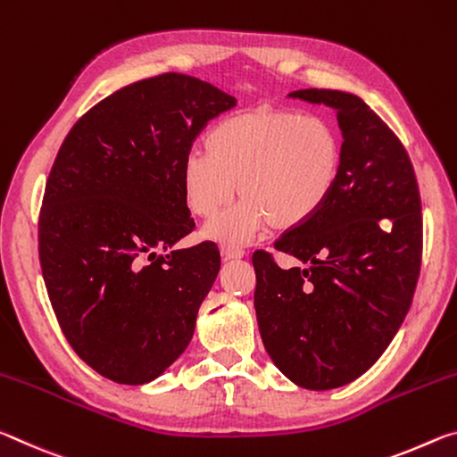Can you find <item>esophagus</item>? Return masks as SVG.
Returning a JSON list of instances; mask_svg holds the SVG:
<instances>
[{"label":"esophagus","instance_id":"obj_1","mask_svg":"<svg viewBox=\"0 0 457 457\" xmlns=\"http://www.w3.org/2000/svg\"><path fill=\"white\" fill-rule=\"evenodd\" d=\"M222 257L230 261V259H241L245 257V251L241 249V246L237 245H222Z\"/></svg>","mask_w":457,"mask_h":457}]
</instances>
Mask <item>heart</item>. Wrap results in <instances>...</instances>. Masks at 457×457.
I'll return each instance as SVG.
<instances>
[{"instance_id":"obj_1","label":"heart","mask_w":457,"mask_h":457,"mask_svg":"<svg viewBox=\"0 0 457 457\" xmlns=\"http://www.w3.org/2000/svg\"><path fill=\"white\" fill-rule=\"evenodd\" d=\"M206 154L182 163V190L200 219L227 206L235 211L208 224L206 235L227 245L245 243L261 227L297 228L330 200L342 171V137L328 119L259 107L216 123Z\"/></svg>"}]
</instances>
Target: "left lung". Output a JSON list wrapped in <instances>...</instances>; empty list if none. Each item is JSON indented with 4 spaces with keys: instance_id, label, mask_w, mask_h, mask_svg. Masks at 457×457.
Here are the masks:
<instances>
[{
    "instance_id": "obj_1",
    "label": "left lung",
    "mask_w": 457,
    "mask_h": 457,
    "mask_svg": "<svg viewBox=\"0 0 457 457\" xmlns=\"http://www.w3.org/2000/svg\"><path fill=\"white\" fill-rule=\"evenodd\" d=\"M289 96L336 111L342 171L330 200L275 241L303 267L253 253L255 312L283 375L328 391L364 375L407 316L421 269V196L405 147L361 96L330 88Z\"/></svg>"
}]
</instances>
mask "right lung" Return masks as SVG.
Wrapping results in <instances>:
<instances>
[{
    "label": "right lung",
    "instance_id": "1",
    "mask_svg": "<svg viewBox=\"0 0 457 457\" xmlns=\"http://www.w3.org/2000/svg\"><path fill=\"white\" fill-rule=\"evenodd\" d=\"M235 104L211 82L166 72L96 103L58 149L40 208V267L64 338L104 378L149 383L192 340L219 246L158 249L194 230L182 163Z\"/></svg>",
    "mask_w": 457,
    "mask_h": 457
}]
</instances>
